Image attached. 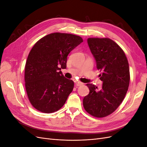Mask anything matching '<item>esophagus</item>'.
<instances>
[{
	"label": "esophagus",
	"instance_id": "34e87169",
	"mask_svg": "<svg viewBox=\"0 0 147 147\" xmlns=\"http://www.w3.org/2000/svg\"><path fill=\"white\" fill-rule=\"evenodd\" d=\"M83 84V83L80 82H75V86H80Z\"/></svg>",
	"mask_w": 147,
	"mask_h": 147
}]
</instances>
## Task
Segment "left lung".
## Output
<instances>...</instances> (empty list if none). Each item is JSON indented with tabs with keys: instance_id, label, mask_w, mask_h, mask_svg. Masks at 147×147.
I'll use <instances>...</instances> for the list:
<instances>
[{
	"instance_id": "1",
	"label": "left lung",
	"mask_w": 147,
	"mask_h": 147,
	"mask_svg": "<svg viewBox=\"0 0 147 147\" xmlns=\"http://www.w3.org/2000/svg\"><path fill=\"white\" fill-rule=\"evenodd\" d=\"M88 44L103 83L100 90L94 84H86L90 93L83 104L92 116L102 118L112 113L123 100L129 84V67L125 53L112 40L89 38Z\"/></svg>"
}]
</instances>
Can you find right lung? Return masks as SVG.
<instances>
[{
    "label": "right lung",
    "mask_w": 147,
    "mask_h": 147,
    "mask_svg": "<svg viewBox=\"0 0 147 147\" xmlns=\"http://www.w3.org/2000/svg\"><path fill=\"white\" fill-rule=\"evenodd\" d=\"M83 42L77 35L55 32L35 44L25 66V86L29 100L41 112L50 113L63 107L72 92L74 83L64 77L67 56Z\"/></svg>",
    "instance_id": "add662e5"
}]
</instances>
